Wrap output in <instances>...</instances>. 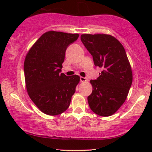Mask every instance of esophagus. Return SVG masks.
<instances>
[{"label": "esophagus", "instance_id": "obj_1", "mask_svg": "<svg viewBox=\"0 0 152 152\" xmlns=\"http://www.w3.org/2000/svg\"><path fill=\"white\" fill-rule=\"evenodd\" d=\"M87 79L86 77H80V82H86Z\"/></svg>", "mask_w": 152, "mask_h": 152}]
</instances>
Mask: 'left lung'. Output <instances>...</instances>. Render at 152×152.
<instances>
[{"instance_id":"left-lung-1","label":"left lung","mask_w":152,"mask_h":152,"mask_svg":"<svg viewBox=\"0 0 152 152\" xmlns=\"http://www.w3.org/2000/svg\"><path fill=\"white\" fill-rule=\"evenodd\" d=\"M81 41L92 55L95 66L102 68L97 80H91L88 97L91 109L107 117L123 104L132 84V71L123 45L109 34L81 35Z\"/></svg>"}]
</instances>
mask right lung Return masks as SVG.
I'll list each match as a JSON object with an SVG mask.
<instances>
[{"label":"right lung","mask_w":152,"mask_h":152,"mask_svg":"<svg viewBox=\"0 0 152 152\" xmlns=\"http://www.w3.org/2000/svg\"><path fill=\"white\" fill-rule=\"evenodd\" d=\"M78 34L49 31L41 35L24 61L26 88L39 109L50 115L67 110L80 78L77 75L61 73L68 45L78 39Z\"/></svg>","instance_id":"1"}]
</instances>
